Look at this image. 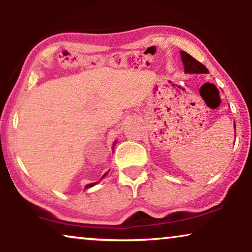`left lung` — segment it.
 <instances>
[{"mask_svg":"<svg viewBox=\"0 0 252 252\" xmlns=\"http://www.w3.org/2000/svg\"><path fill=\"white\" fill-rule=\"evenodd\" d=\"M180 54H181V60H182V63H184L186 73H191V74L209 73L208 68H206L202 63H199L198 61H196L194 57H191L190 55L185 53V51H180ZM234 128L236 129L235 124H234Z\"/></svg>","mask_w":252,"mask_h":252,"instance_id":"8db88e82","label":"left lung"}]
</instances>
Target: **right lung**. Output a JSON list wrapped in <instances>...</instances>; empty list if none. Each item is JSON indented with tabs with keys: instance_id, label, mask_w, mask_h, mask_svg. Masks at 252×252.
<instances>
[{
	"instance_id": "right-lung-1",
	"label": "right lung",
	"mask_w": 252,
	"mask_h": 252,
	"mask_svg": "<svg viewBox=\"0 0 252 252\" xmlns=\"http://www.w3.org/2000/svg\"><path fill=\"white\" fill-rule=\"evenodd\" d=\"M115 144H116V143H113V146H115ZM106 173H108V172H106ZM106 173H105L104 175H103V177H102V179L105 177V175H106ZM102 179H101V180H102ZM97 182H99V181H97ZM97 182H94V184H88V185H86V187H85V189H88V188H91V187H93V186H95L96 184H97Z\"/></svg>"
}]
</instances>
